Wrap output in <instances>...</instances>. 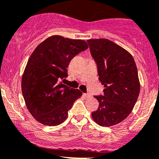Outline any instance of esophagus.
I'll return each instance as SVG.
<instances>
[{
    "instance_id": "esophagus-1",
    "label": "esophagus",
    "mask_w": 159,
    "mask_h": 159,
    "mask_svg": "<svg viewBox=\"0 0 159 159\" xmlns=\"http://www.w3.org/2000/svg\"><path fill=\"white\" fill-rule=\"evenodd\" d=\"M83 96H84L85 99H88V98H91V95L88 94V93H83Z\"/></svg>"
}]
</instances>
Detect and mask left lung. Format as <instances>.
<instances>
[{
  "instance_id": "1",
  "label": "left lung",
  "mask_w": 159,
  "mask_h": 159,
  "mask_svg": "<svg viewBox=\"0 0 159 159\" xmlns=\"http://www.w3.org/2000/svg\"><path fill=\"white\" fill-rule=\"evenodd\" d=\"M88 43L105 88L103 96H94L99 107L91 116L98 125L109 127L126 119L136 104L140 91L136 65L127 50L111 40L92 39Z\"/></svg>"
}]
</instances>
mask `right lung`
<instances>
[{"label":"right lung","mask_w":159,"mask_h":159,"mask_svg":"<svg viewBox=\"0 0 159 159\" xmlns=\"http://www.w3.org/2000/svg\"><path fill=\"white\" fill-rule=\"evenodd\" d=\"M88 48L86 41L49 36L36 46L22 76L25 103L34 119L46 126H58L67 119L68 110L82 92L59 82L76 55Z\"/></svg>","instance_id":"right-lung-1"}]
</instances>
